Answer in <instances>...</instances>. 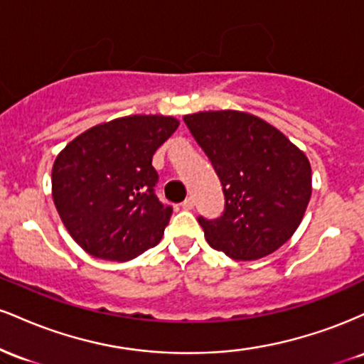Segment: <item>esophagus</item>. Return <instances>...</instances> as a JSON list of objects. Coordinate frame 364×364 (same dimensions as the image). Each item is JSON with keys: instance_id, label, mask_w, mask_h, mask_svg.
<instances>
[{"instance_id": "obj_1", "label": "esophagus", "mask_w": 364, "mask_h": 364, "mask_svg": "<svg viewBox=\"0 0 364 364\" xmlns=\"http://www.w3.org/2000/svg\"><path fill=\"white\" fill-rule=\"evenodd\" d=\"M181 207L185 208V210H193V208H195V200L191 198V196H188L185 202H181Z\"/></svg>"}]
</instances>
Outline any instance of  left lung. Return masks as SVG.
Wrapping results in <instances>:
<instances>
[{"label":"left lung","mask_w":364,"mask_h":364,"mask_svg":"<svg viewBox=\"0 0 364 364\" xmlns=\"http://www.w3.org/2000/svg\"><path fill=\"white\" fill-rule=\"evenodd\" d=\"M183 119L224 193L223 214L198 215L207 243L235 260H258L281 248L310 202L306 156L277 128L246 112L208 111Z\"/></svg>","instance_id":"1"}]
</instances>
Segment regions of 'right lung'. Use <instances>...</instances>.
Returning a JSON list of instances; mask_svg holds the SVG:
<instances>
[{"instance_id": "1", "label": "right lung", "mask_w": 364, "mask_h": 364, "mask_svg": "<svg viewBox=\"0 0 364 364\" xmlns=\"http://www.w3.org/2000/svg\"><path fill=\"white\" fill-rule=\"evenodd\" d=\"M171 116H127L70 141L53 166L63 224L92 257L123 262L156 246L173 215L159 202L156 150L176 132Z\"/></svg>"}]
</instances>
